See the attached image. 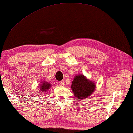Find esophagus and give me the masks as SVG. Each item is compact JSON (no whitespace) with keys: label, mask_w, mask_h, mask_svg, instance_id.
<instances>
[{"label":"esophagus","mask_w":133,"mask_h":133,"mask_svg":"<svg viewBox=\"0 0 133 133\" xmlns=\"http://www.w3.org/2000/svg\"><path fill=\"white\" fill-rule=\"evenodd\" d=\"M59 84L61 86H64V84H65V81H63V80L59 81Z\"/></svg>","instance_id":"34e87169"}]
</instances>
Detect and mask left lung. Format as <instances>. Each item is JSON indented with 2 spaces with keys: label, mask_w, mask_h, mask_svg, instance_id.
<instances>
[{
  "label": "left lung",
  "mask_w": 133,
  "mask_h": 133,
  "mask_svg": "<svg viewBox=\"0 0 133 133\" xmlns=\"http://www.w3.org/2000/svg\"><path fill=\"white\" fill-rule=\"evenodd\" d=\"M96 86L93 81L90 80L83 74H78L74 77L71 87L75 97L84 100L92 95Z\"/></svg>",
  "instance_id": "left-lung-1"
}]
</instances>
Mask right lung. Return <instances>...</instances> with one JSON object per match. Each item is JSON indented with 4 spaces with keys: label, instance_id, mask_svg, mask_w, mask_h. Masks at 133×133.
<instances>
[{
    "label": "right lung",
    "instance_id": "right-lung-1",
    "mask_svg": "<svg viewBox=\"0 0 133 133\" xmlns=\"http://www.w3.org/2000/svg\"><path fill=\"white\" fill-rule=\"evenodd\" d=\"M39 85L40 87H38V89H39L38 92L40 94H47L46 93V91H48L50 88L52 87V84L46 81H42V82L40 83Z\"/></svg>",
    "mask_w": 133,
    "mask_h": 133
}]
</instances>
